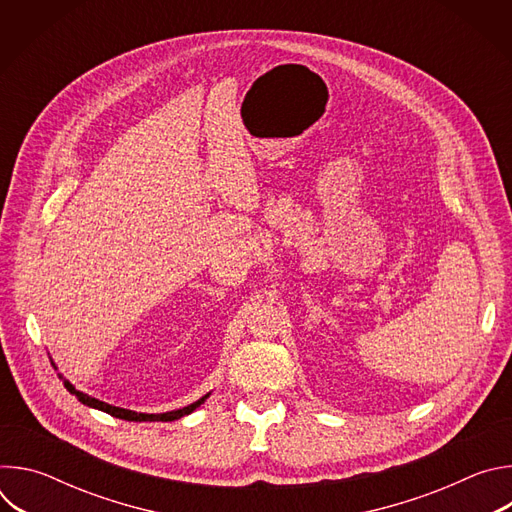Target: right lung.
I'll return each instance as SVG.
<instances>
[{"instance_id":"obj_1","label":"right lung","mask_w":512,"mask_h":512,"mask_svg":"<svg viewBox=\"0 0 512 512\" xmlns=\"http://www.w3.org/2000/svg\"><path fill=\"white\" fill-rule=\"evenodd\" d=\"M52 364H54V362H52ZM54 369H56V367H54ZM58 377L62 379L66 391H68L70 395H75L83 405L93 407V409H99V411H105V413H109V415H113V417H117V419H125V421H174V419H180V417H184V415H190L192 411H196V409L210 397V393H206V395L200 397L198 401H194V403H190V405H186V407H182V409H174V411H166V413H137V411H131V409H123V407H115V405H109V403H105V401H99V399H95V397H91V395L79 391L75 385H72L70 381H66L62 375H58Z\"/></svg>"}]
</instances>
